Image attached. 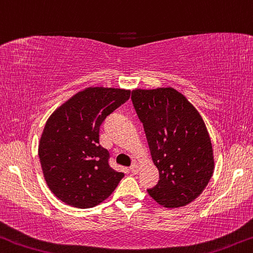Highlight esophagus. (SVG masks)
I'll return each instance as SVG.
<instances>
[{
	"label": "esophagus",
	"mask_w": 253,
	"mask_h": 253,
	"mask_svg": "<svg viewBox=\"0 0 253 253\" xmlns=\"http://www.w3.org/2000/svg\"><path fill=\"white\" fill-rule=\"evenodd\" d=\"M130 169H131V172L133 173V174H138L139 173V165H137V164H133L132 165L131 167H130Z\"/></svg>",
	"instance_id": "esophagus-1"
}]
</instances>
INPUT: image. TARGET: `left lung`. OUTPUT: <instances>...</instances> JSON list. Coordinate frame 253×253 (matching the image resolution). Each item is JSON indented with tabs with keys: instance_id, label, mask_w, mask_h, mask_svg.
<instances>
[{
	"instance_id": "left-lung-1",
	"label": "left lung",
	"mask_w": 253,
	"mask_h": 253,
	"mask_svg": "<svg viewBox=\"0 0 253 253\" xmlns=\"http://www.w3.org/2000/svg\"><path fill=\"white\" fill-rule=\"evenodd\" d=\"M131 99L159 172L157 185L148 189L149 196L166 208L189 205L203 193L215 169L203 118L172 87L134 89Z\"/></svg>"
}]
</instances>
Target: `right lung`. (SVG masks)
Listing matches in <instances>:
<instances>
[{
  "mask_svg": "<svg viewBox=\"0 0 253 253\" xmlns=\"http://www.w3.org/2000/svg\"><path fill=\"white\" fill-rule=\"evenodd\" d=\"M131 90L88 87L57 107L42 130L38 155L44 178L61 201L91 208L114 191L124 173L108 164L99 145V126L130 98Z\"/></svg>",
  "mask_w": 253,
  "mask_h": 253,
  "instance_id": "obj_1",
  "label": "right lung"
}]
</instances>
